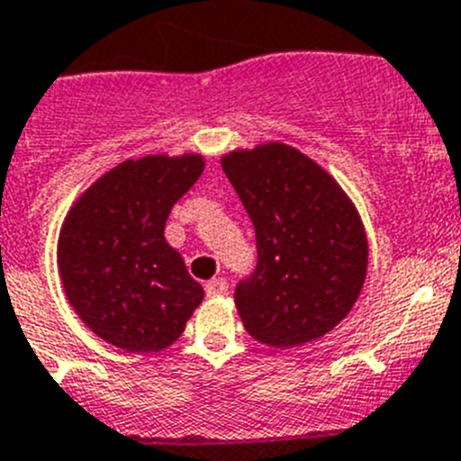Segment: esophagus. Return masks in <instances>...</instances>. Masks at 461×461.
<instances>
[{"label": "esophagus", "instance_id": "obj_1", "mask_svg": "<svg viewBox=\"0 0 461 461\" xmlns=\"http://www.w3.org/2000/svg\"><path fill=\"white\" fill-rule=\"evenodd\" d=\"M206 296H222V294H227V289H230V285H227L225 277H213V280L206 282Z\"/></svg>", "mask_w": 461, "mask_h": 461}]
</instances>
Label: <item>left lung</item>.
Wrapping results in <instances>:
<instances>
[{
  "label": "left lung",
  "instance_id": "1",
  "mask_svg": "<svg viewBox=\"0 0 461 461\" xmlns=\"http://www.w3.org/2000/svg\"><path fill=\"white\" fill-rule=\"evenodd\" d=\"M255 225L257 267L236 285L240 321L271 347H298L335 329L367 273V239L329 172L287 144L222 156Z\"/></svg>",
  "mask_w": 461,
  "mask_h": 461
}]
</instances>
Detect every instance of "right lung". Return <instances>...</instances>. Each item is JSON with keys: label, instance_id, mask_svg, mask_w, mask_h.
Listing matches in <instances>:
<instances>
[{"label": "right lung", "instance_id": "1", "mask_svg": "<svg viewBox=\"0 0 461 461\" xmlns=\"http://www.w3.org/2000/svg\"><path fill=\"white\" fill-rule=\"evenodd\" d=\"M204 158L126 160L66 215L57 246L64 292L98 338L132 354L167 349L204 298L167 240L169 211L200 179Z\"/></svg>", "mask_w": 461, "mask_h": 461}]
</instances>
